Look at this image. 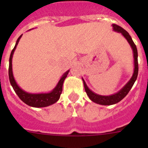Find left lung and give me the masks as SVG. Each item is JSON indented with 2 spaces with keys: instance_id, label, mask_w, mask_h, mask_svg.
<instances>
[{
  "instance_id": "obj_1",
  "label": "left lung",
  "mask_w": 148,
  "mask_h": 148,
  "mask_svg": "<svg viewBox=\"0 0 148 148\" xmlns=\"http://www.w3.org/2000/svg\"><path fill=\"white\" fill-rule=\"evenodd\" d=\"M112 27L113 30H114V31H117V32L122 34V35L126 38L127 41H128V43H129L130 45L131 48L132 49V51H133L134 64H135L134 65H135V69H134L133 75L131 77L130 81L128 82L118 92L114 94V95H110V96H102V95H97V94L93 92L92 90H90V89H89V87H88L87 86H86L84 80L82 78L85 92H86V95H88L89 99H90L92 102L97 103V104H102V105H112V104H116V103L120 102V101L127 95L128 92H129L130 90L131 89V88L132 87L134 83L136 81L138 74V55L136 45H135V43L133 42L132 38H131V36H130V34H128L127 31H125L124 28L117 26V24H112Z\"/></svg>"
}]
</instances>
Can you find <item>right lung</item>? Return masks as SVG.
Segmentation results:
<instances>
[{
    "instance_id": "add662e5",
    "label": "right lung",
    "mask_w": 148,
    "mask_h": 148,
    "mask_svg": "<svg viewBox=\"0 0 148 148\" xmlns=\"http://www.w3.org/2000/svg\"><path fill=\"white\" fill-rule=\"evenodd\" d=\"M22 35H21L17 39L14 48L12 50L10 53V59H9V68H8V76H9V80L11 86H13L16 95L18 96V97L26 103L28 106H31L33 107H45L47 106L51 105L57 102L60 98V95L62 92V86L63 83L66 77H67V74H69V70L66 71L64 74L61 77L60 80L58 82L56 87L53 89L51 92L49 93H41V94H31L28 92H25L23 89H21L16 82L14 79V77L13 75V71H12V58L13 54L14 53V51L16 49V46L19 42V40L21 38Z\"/></svg>"
}]
</instances>
